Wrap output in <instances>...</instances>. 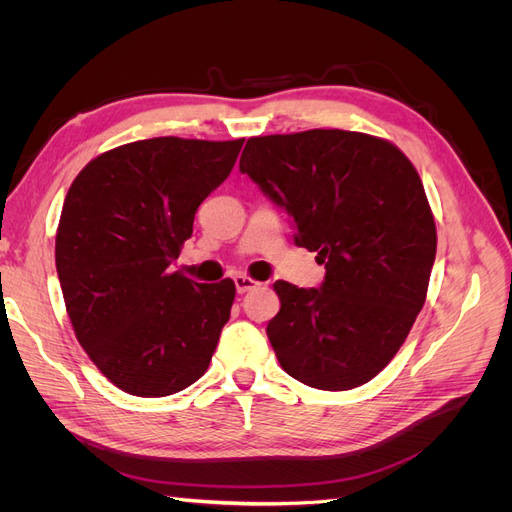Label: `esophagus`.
<instances>
[{
	"instance_id": "obj_1",
	"label": "esophagus",
	"mask_w": 512,
	"mask_h": 512,
	"mask_svg": "<svg viewBox=\"0 0 512 512\" xmlns=\"http://www.w3.org/2000/svg\"><path fill=\"white\" fill-rule=\"evenodd\" d=\"M235 286H237V292L243 294V292H250V290L258 288L260 282L252 280V277H247V275H237V277H235Z\"/></svg>"
}]
</instances>
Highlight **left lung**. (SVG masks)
Segmentation results:
<instances>
[{
    "label": "left lung",
    "mask_w": 512,
    "mask_h": 512,
    "mask_svg": "<svg viewBox=\"0 0 512 512\" xmlns=\"http://www.w3.org/2000/svg\"><path fill=\"white\" fill-rule=\"evenodd\" d=\"M297 241L327 269L320 288L275 282L269 342L288 376L348 391L391 363L427 297L436 222L412 162L363 132L254 136L241 162Z\"/></svg>",
    "instance_id": "8db88e82"
}]
</instances>
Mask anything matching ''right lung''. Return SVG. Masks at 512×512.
<instances>
[{
    "instance_id": "right-lung-1",
    "label": "right lung",
    "mask_w": 512,
    "mask_h": 512,
    "mask_svg": "<svg viewBox=\"0 0 512 512\" xmlns=\"http://www.w3.org/2000/svg\"><path fill=\"white\" fill-rule=\"evenodd\" d=\"M243 141L147 138L102 153L70 185L55 237L59 284L76 339L121 391L173 395L211 363L235 282L198 284L170 265Z\"/></svg>"
}]
</instances>
